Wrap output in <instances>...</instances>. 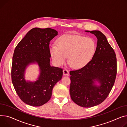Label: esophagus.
Masks as SVG:
<instances>
[{"instance_id": "1", "label": "esophagus", "mask_w": 127, "mask_h": 127, "mask_svg": "<svg viewBox=\"0 0 127 127\" xmlns=\"http://www.w3.org/2000/svg\"><path fill=\"white\" fill-rule=\"evenodd\" d=\"M63 74L64 75H69V71L66 69H64V70H63Z\"/></svg>"}]
</instances>
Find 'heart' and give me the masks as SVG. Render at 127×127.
Listing matches in <instances>:
<instances>
[{
    "label": "heart",
    "instance_id": "1",
    "mask_svg": "<svg viewBox=\"0 0 127 127\" xmlns=\"http://www.w3.org/2000/svg\"><path fill=\"white\" fill-rule=\"evenodd\" d=\"M57 46L49 47L51 56L58 65L68 62L74 68H80L90 62L95 53L96 43L90 38L77 35H64L57 39Z\"/></svg>",
    "mask_w": 127,
    "mask_h": 127
}]
</instances>
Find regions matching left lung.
Listing matches in <instances>:
<instances>
[{"label":"left lung","instance_id":"left-lung-1","mask_svg":"<svg viewBox=\"0 0 127 127\" xmlns=\"http://www.w3.org/2000/svg\"><path fill=\"white\" fill-rule=\"evenodd\" d=\"M97 38V47L91 60L83 68L70 71V93L72 100L79 106L90 108L102 102L114 84L117 61L113 49L106 37L99 31H87ZM100 83L99 86L94 81Z\"/></svg>","mask_w":127,"mask_h":127}]
</instances>
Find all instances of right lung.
I'll return each instance as SVG.
<instances>
[{
  "instance_id": "right-lung-1",
  "label": "right lung",
  "mask_w": 127,
  "mask_h": 127,
  "mask_svg": "<svg viewBox=\"0 0 127 127\" xmlns=\"http://www.w3.org/2000/svg\"><path fill=\"white\" fill-rule=\"evenodd\" d=\"M50 28L30 30L15 49L11 69L12 81L20 99L27 105L41 106L51 98L55 85L63 76V69L50 65V41L57 34ZM37 62L41 71L38 80L27 82L24 71L30 63Z\"/></svg>"
}]
</instances>
